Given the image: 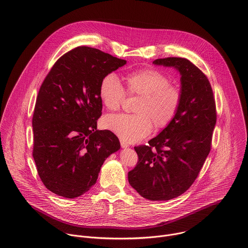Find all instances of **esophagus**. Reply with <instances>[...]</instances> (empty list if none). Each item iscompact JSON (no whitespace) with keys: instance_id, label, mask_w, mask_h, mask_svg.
<instances>
[{"instance_id":"1","label":"esophagus","mask_w":248,"mask_h":248,"mask_svg":"<svg viewBox=\"0 0 248 248\" xmlns=\"http://www.w3.org/2000/svg\"><path fill=\"white\" fill-rule=\"evenodd\" d=\"M121 146H122V148H127L129 145L127 144V143H125V142H124L123 140H121Z\"/></svg>"}]
</instances>
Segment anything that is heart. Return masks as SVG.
<instances>
[{"label":"heart","instance_id":"b5f03b06","mask_svg":"<svg viewBox=\"0 0 248 248\" xmlns=\"http://www.w3.org/2000/svg\"><path fill=\"white\" fill-rule=\"evenodd\" d=\"M124 88L115 73L106 74L99 85V97L110 111L123 105L126 93L136 96L135 114L109 115L103 119L104 128L112 131L124 142L135 143L148 136L153 126L161 130L170 126L177 117L182 102L181 89L170 82L164 73L144 68L127 73Z\"/></svg>","mask_w":248,"mask_h":248}]
</instances>
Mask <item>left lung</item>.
I'll return each instance as SVG.
<instances>
[{
  "label": "left lung",
  "instance_id": "left-lung-1",
  "mask_svg": "<svg viewBox=\"0 0 248 248\" xmlns=\"http://www.w3.org/2000/svg\"><path fill=\"white\" fill-rule=\"evenodd\" d=\"M154 63L180 72L183 102L170 126L149 145L134 147L138 161L128 182L145 199L168 201L185 193L199 176L211 149L216 104L207 77L189 59L167 57Z\"/></svg>",
  "mask_w": 248,
  "mask_h": 248
}]
</instances>
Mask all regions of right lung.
<instances>
[{"instance_id":"add662e5","label":"right lung","mask_w":248,"mask_h":248,"mask_svg":"<svg viewBox=\"0 0 248 248\" xmlns=\"http://www.w3.org/2000/svg\"><path fill=\"white\" fill-rule=\"evenodd\" d=\"M126 60L90 46L63 54L45 78L37 96L32 125L33 157L50 192L68 199L88 192L104 160L121 147L110 130H97L102 115V78Z\"/></svg>"}]
</instances>
